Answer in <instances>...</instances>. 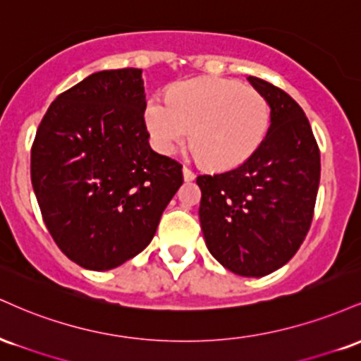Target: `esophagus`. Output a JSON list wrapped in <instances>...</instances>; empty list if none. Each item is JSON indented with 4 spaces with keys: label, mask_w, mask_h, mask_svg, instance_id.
<instances>
[{
    "label": "esophagus",
    "mask_w": 361,
    "mask_h": 361,
    "mask_svg": "<svg viewBox=\"0 0 361 361\" xmlns=\"http://www.w3.org/2000/svg\"><path fill=\"white\" fill-rule=\"evenodd\" d=\"M183 178H185V181H193L195 173L190 168H183Z\"/></svg>",
    "instance_id": "esophagus-1"
}]
</instances>
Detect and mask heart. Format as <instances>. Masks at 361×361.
Segmentation results:
<instances>
[{
    "mask_svg": "<svg viewBox=\"0 0 361 361\" xmlns=\"http://www.w3.org/2000/svg\"><path fill=\"white\" fill-rule=\"evenodd\" d=\"M152 146L173 154L190 134L193 154L215 169L243 164L267 137L270 106L255 88L235 81L197 78L152 94L144 106Z\"/></svg>",
    "mask_w": 361,
    "mask_h": 361,
    "instance_id": "b5f03b06",
    "label": "heart"
}]
</instances>
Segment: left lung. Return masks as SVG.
I'll list each match as a JSON object with an SVG mask.
<instances>
[{
    "label": "left lung",
    "instance_id": "8db88e82",
    "mask_svg": "<svg viewBox=\"0 0 361 361\" xmlns=\"http://www.w3.org/2000/svg\"><path fill=\"white\" fill-rule=\"evenodd\" d=\"M247 81L267 98L270 127L250 159L202 175V233L210 255L241 276H264L292 259L307 235L321 178V156L299 103L270 82Z\"/></svg>",
    "mask_w": 361,
    "mask_h": 361
}]
</instances>
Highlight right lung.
<instances>
[{"instance_id":"obj_1","label":"right lung","mask_w":361,"mask_h":361,"mask_svg":"<svg viewBox=\"0 0 361 361\" xmlns=\"http://www.w3.org/2000/svg\"><path fill=\"white\" fill-rule=\"evenodd\" d=\"M142 69H105L59 94L37 128L32 186L69 259L106 271L154 238L181 164L149 146Z\"/></svg>"}]
</instances>
